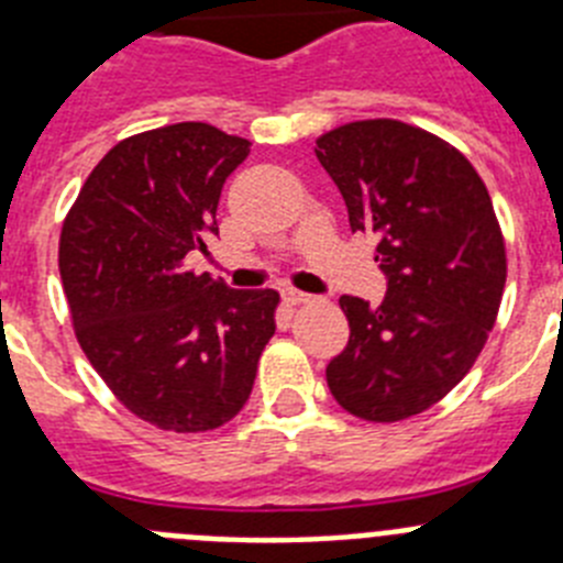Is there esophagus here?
I'll use <instances>...</instances> for the list:
<instances>
[{"mask_svg": "<svg viewBox=\"0 0 563 563\" xmlns=\"http://www.w3.org/2000/svg\"><path fill=\"white\" fill-rule=\"evenodd\" d=\"M282 296H285V301L290 307H298V305H307V301H310L312 296H307V292H301V290H292V287H287L285 292H282Z\"/></svg>", "mask_w": 563, "mask_h": 563, "instance_id": "obj_1", "label": "esophagus"}]
</instances>
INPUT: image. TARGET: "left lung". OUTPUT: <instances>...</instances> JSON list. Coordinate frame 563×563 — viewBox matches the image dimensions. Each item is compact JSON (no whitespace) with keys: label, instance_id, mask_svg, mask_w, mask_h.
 I'll list each match as a JSON object with an SVG mask.
<instances>
[{"label":"left lung","instance_id":"8db88e82","mask_svg":"<svg viewBox=\"0 0 563 563\" xmlns=\"http://www.w3.org/2000/svg\"><path fill=\"white\" fill-rule=\"evenodd\" d=\"M316 157L389 278L375 310L341 296L350 343L327 383L361 420H409L471 372L496 324L507 253L494 202L460 148L391 118L330 129Z\"/></svg>","mask_w":563,"mask_h":563}]
</instances>
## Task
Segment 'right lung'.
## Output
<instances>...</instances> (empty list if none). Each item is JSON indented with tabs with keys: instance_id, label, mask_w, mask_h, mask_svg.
<instances>
[{
	"instance_id": "1",
	"label": "right lung",
	"mask_w": 563,
	"mask_h": 563,
	"mask_svg": "<svg viewBox=\"0 0 563 563\" xmlns=\"http://www.w3.org/2000/svg\"><path fill=\"white\" fill-rule=\"evenodd\" d=\"M251 141L172 123L114 143L64 217L58 271L92 369L163 431L220 429L247 402L276 332V290H231L188 271L217 233L228 174Z\"/></svg>"
}]
</instances>
